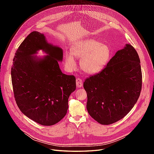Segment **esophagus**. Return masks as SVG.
Returning a JSON list of instances; mask_svg holds the SVG:
<instances>
[{
	"mask_svg": "<svg viewBox=\"0 0 154 154\" xmlns=\"http://www.w3.org/2000/svg\"><path fill=\"white\" fill-rule=\"evenodd\" d=\"M76 84L77 87H83V81L81 78H76Z\"/></svg>",
	"mask_w": 154,
	"mask_h": 154,
	"instance_id": "esophagus-1",
	"label": "esophagus"
}]
</instances>
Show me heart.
<instances>
[{"label": "heart", "instance_id": "heart-1", "mask_svg": "<svg viewBox=\"0 0 154 154\" xmlns=\"http://www.w3.org/2000/svg\"><path fill=\"white\" fill-rule=\"evenodd\" d=\"M72 52L81 59V67L88 74H95L101 71L111 58L112 51L109 45L102 44L94 39H86L74 45ZM65 63L69 70L75 69L76 63L71 53L65 55Z\"/></svg>", "mask_w": 154, "mask_h": 154}]
</instances>
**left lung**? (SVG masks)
<instances>
[{
	"label": "left lung",
	"instance_id": "1",
	"mask_svg": "<svg viewBox=\"0 0 154 154\" xmlns=\"http://www.w3.org/2000/svg\"><path fill=\"white\" fill-rule=\"evenodd\" d=\"M88 114L101 125L122 119L137 102L141 91L142 72L139 55L127 44L118 51L103 69L87 78Z\"/></svg>",
	"mask_w": 154,
	"mask_h": 154
}]
</instances>
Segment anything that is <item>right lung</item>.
Returning <instances> with one entry per match:
<instances>
[{"label": "right lung", "instance_id": "obj_1", "mask_svg": "<svg viewBox=\"0 0 154 154\" xmlns=\"http://www.w3.org/2000/svg\"><path fill=\"white\" fill-rule=\"evenodd\" d=\"M48 54L37 60L32 55ZM63 51L49 44L44 34L32 31L16 51L11 75L14 97L22 112L42 125L57 124L66 115L68 99L76 89V78L62 73L58 61Z\"/></svg>", "mask_w": 154, "mask_h": 154}]
</instances>
